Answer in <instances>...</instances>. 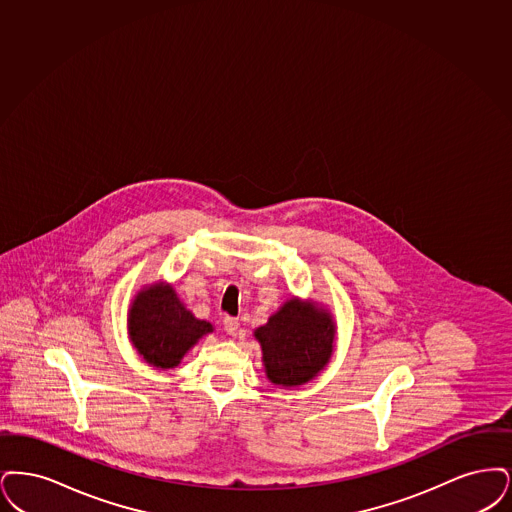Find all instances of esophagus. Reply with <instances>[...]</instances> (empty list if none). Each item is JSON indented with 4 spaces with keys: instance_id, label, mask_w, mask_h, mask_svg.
I'll return each instance as SVG.
<instances>
[{
    "instance_id": "esophagus-1",
    "label": "esophagus",
    "mask_w": 512,
    "mask_h": 512,
    "mask_svg": "<svg viewBox=\"0 0 512 512\" xmlns=\"http://www.w3.org/2000/svg\"><path fill=\"white\" fill-rule=\"evenodd\" d=\"M223 331L227 334H231V336L237 334V331H239V319L227 315V317L223 319Z\"/></svg>"
}]
</instances>
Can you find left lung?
<instances>
[{"label":"left lung","mask_w":512,"mask_h":512,"mask_svg":"<svg viewBox=\"0 0 512 512\" xmlns=\"http://www.w3.org/2000/svg\"><path fill=\"white\" fill-rule=\"evenodd\" d=\"M267 378L279 386H298L315 377L333 352L334 325L329 313L292 298L256 329Z\"/></svg>","instance_id":"8db88e82"}]
</instances>
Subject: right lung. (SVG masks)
<instances>
[{
    "label": "right lung",
    "mask_w": 512,
    "mask_h": 512,
    "mask_svg": "<svg viewBox=\"0 0 512 512\" xmlns=\"http://www.w3.org/2000/svg\"><path fill=\"white\" fill-rule=\"evenodd\" d=\"M130 338L143 359L160 369L176 367L212 325L187 312L172 287L153 285L137 294L132 304Z\"/></svg>",
    "instance_id": "1"
}]
</instances>
